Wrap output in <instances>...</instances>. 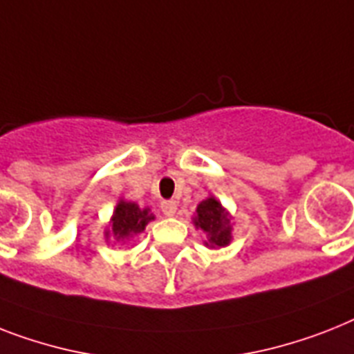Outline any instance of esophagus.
Wrapping results in <instances>:
<instances>
[{
  "label": "esophagus",
  "instance_id": "1",
  "mask_svg": "<svg viewBox=\"0 0 354 354\" xmlns=\"http://www.w3.org/2000/svg\"><path fill=\"white\" fill-rule=\"evenodd\" d=\"M162 212L165 214V216H174L176 214V202L174 200H163L162 202Z\"/></svg>",
  "mask_w": 354,
  "mask_h": 354
}]
</instances>
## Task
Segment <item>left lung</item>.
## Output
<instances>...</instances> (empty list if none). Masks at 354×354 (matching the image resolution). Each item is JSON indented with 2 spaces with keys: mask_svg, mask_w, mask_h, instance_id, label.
<instances>
[{
  "mask_svg": "<svg viewBox=\"0 0 354 354\" xmlns=\"http://www.w3.org/2000/svg\"><path fill=\"white\" fill-rule=\"evenodd\" d=\"M192 225L205 232V247L222 249L232 242V216L220 200L209 194L198 203L196 212L192 216Z\"/></svg>",
  "mask_w": 354,
  "mask_h": 354,
  "instance_id": "8db88e82",
  "label": "left lung"
}]
</instances>
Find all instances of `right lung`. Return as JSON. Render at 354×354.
Here are the masks:
<instances>
[{"mask_svg": "<svg viewBox=\"0 0 354 354\" xmlns=\"http://www.w3.org/2000/svg\"><path fill=\"white\" fill-rule=\"evenodd\" d=\"M154 220L149 207H140L138 203L129 200H118L112 211L111 222L105 229V242L114 240L118 243H127L132 238L145 231L149 222Z\"/></svg>", "mask_w": 354, "mask_h": 354, "instance_id": "1", "label": "right lung"}]
</instances>
